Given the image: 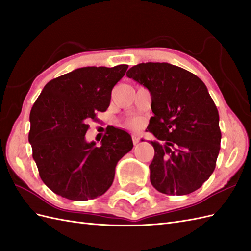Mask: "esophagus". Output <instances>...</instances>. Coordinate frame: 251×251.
Returning <instances> with one entry per match:
<instances>
[{
  "label": "esophagus",
  "instance_id": "esophagus-1",
  "mask_svg": "<svg viewBox=\"0 0 251 251\" xmlns=\"http://www.w3.org/2000/svg\"><path fill=\"white\" fill-rule=\"evenodd\" d=\"M132 141H133V144L136 145L138 142H140V137H138V135H136V134H133L132 135Z\"/></svg>",
  "mask_w": 251,
  "mask_h": 251
}]
</instances>
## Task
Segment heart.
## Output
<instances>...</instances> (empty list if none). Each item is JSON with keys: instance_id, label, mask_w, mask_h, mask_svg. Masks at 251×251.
I'll list each match as a JSON object with an SVG mask.
<instances>
[{"instance_id": "obj_1", "label": "heart", "mask_w": 251, "mask_h": 251, "mask_svg": "<svg viewBox=\"0 0 251 251\" xmlns=\"http://www.w3.org/2000/svg\"><path fill=\"white\" fill-rule=\"evenodd\" d=\"M127 125H129V126L133 127V129H135V127H137L138 125H140V122L135 119H133V120H130L129 122H127Z\"/></svg>"}]
</instances>
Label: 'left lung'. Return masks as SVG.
<instances>
[{
	"label": "left lung",
	"mask_w": 251,
	"mask_h": 251,
	"mask_svg": "<svg viewBox=\"0 0 251 251\" xmlns=\"http://www.w3.org/2000/svg\"><path fill=\"white\" fill-rule=\"evenodd\" d=\"M148 89L151 109L148 131L154 157L150 181L161 193L185 196L213 174L220 150L219 114L205 83L170 63H140L126 72Z\"/></svg>",
	"instance_id": "8db88e82"
}]
</instances>
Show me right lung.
I'll return each mask as SVG.
<instances>
[{
    "label": "right lung",
    "instance_id": "obj_1",
    "mask_svg": "<svg viewBox=\"0 0 251 251\" xmlns=\"http://www.w3.org/2000/svg\"><path fill=\"white\" fill-rule=\"evenodd\" d=\"M126 64L87 66L50 80L30 113L29 142L44 183L58 196L87 201L106 192L118 161L133 148L131 135L111 127L101 146L88 143V121L105 111Z\"/></svg>",
    "mask_w": 251,
    "mask_h": 251
}]
</instances>
